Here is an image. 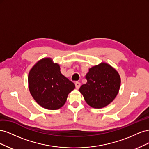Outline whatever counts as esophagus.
<instances>
[{
    "instance_id": "esophagus-1",
    "label": "esophagus",
    "mask_w": 149,
    "mask_h": 149,
    "mask_svg": "<svg viewBox=\"0 0 149 149\" xmlns=\"http://www.w3.org/2000/svg\"><path fill=\"white\" fill-rule=\"evenodd\" d=\"M75 86H76V88L77 89H78L79 88V87H80L81 84H80L79 82H76L75 83Z\"/></svg>"
}]
</instances>
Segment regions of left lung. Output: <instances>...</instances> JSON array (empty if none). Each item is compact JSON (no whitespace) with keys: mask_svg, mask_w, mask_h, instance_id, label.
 <instances>
[{"mask_svg":"<svg viewBox=\"0 0 149 149\" xmlns=\"http://www.w3.org/2000/svg\"><path fill=\"white\" fill-rule=\"evenodd\" d=\"M87 83L79 88L85 101L91 107L101 109L114 101L120 86V77L109 64L102 62L89 69Z\"/></svg>","mask_w":149,"mask_h":149,"instance_id":"obj_1","label":"left lung"}]
</instances>
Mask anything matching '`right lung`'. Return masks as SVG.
Instances as JSON below:
<instances>
[{"mask_svg": "<svg viewBox=\"0 0 149 149\" xmlns=\"http://www.w3.org/2000/svg\"><path fill=\"white\" fill-rule=\"evenodd\" d=\"M29 89L31 96L45 109L56 110L65 105L68 95L75 88L60 71V66L51 58L38 61L30 69Z\"/></svg>", "mask_w": 149, "mask_h": 149, "instance_id": "obj_1", "label": "right lung"}]
</instances>
